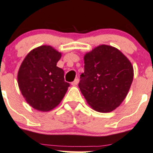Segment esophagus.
Wrapping results in <instances>:
<instances>
[{
  "mask_svg": "<svg viewBox=\"0 0 153 153\" xmlns=\"http://www.w3.org/2000/svg\"><path fill=\"white\" fill-rule=\"evenodd\" d=\"M79 81V79L78 78L75 79L74 81H73V82H71V85H73V86H76V85H78Z\"/></svg>",
  "mask_w": 153,
  "mask_h": 153,
  "instance_id": "esophagus-1",
  "label": "esophagus"
}]
</instances>
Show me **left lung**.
Segmentation results:
<instances>
[{"label":"left lung","mask_w":153,"mask_h":153,"mask_svg":"<svg viewBox=\"0 0 153 153\" xmlns=\"http://www.w3.org/2000/svg\"><path fill=\"white\" fill-rule=\"evenodd\" d=\"M85 71L79 88L86 101L99 112H110L124 100L134 76L131 63L118 49L97 47L84 56Z\"/></svg>","instance_id":"8db88e82"}]
</instances>
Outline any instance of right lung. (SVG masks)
I'll return each mask as SVG.
<instances>
[{"mask_svg": "<svg viewBox=\"0 0 153 153\" xmlns=\"http://www.w3.org/2000/svg\"><path fill=\"white\" fill-rule=\"evenodd\" d=\"M61 53L42 45L30 51L19 68L18 83L27 103L36 110L49 111L56 107L70 86L64 71L57 67Z\"/></svg>", "mask_w": 153, "mask_h": 153, "instance_id": "add662e5", "label": "right lung"}]
</instances>
